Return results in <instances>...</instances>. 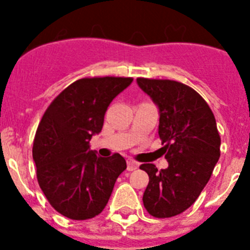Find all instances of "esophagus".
Returning a JSON list of instances; mask_svg holds the SVG:
<instances>
[{
	"label": "esophagus",
	"mask_w": 250,
	"mask_h": 250,
	"mask_svg": "<svg viewBox=\"0 0 250 250\" xmlns=\"http://www.w3.org/2000/svg\"><path fill=\"white\" fill-rule=\"evenodd\" d=\"M138 167H139L138 163H135V161H132V160H127V170H129V171H134V170H136Z\"/></svg>",
	"instance_id": "1"
}]
</instances>
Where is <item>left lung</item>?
<instances>
[{
	"mask_svg": "<svg viewBox=\"0 0 250 250\" xmlns=\"http://www.w3.org/2000/svg\"><path fill=\"white\" fill-rule=\"evenodd\" d=\"M159 110V136L169 167L143 164L149 184L144 207L155 218H170L191 207L220 156V136L210 107L195 90L178 81L136 79Z\"/></svg>",
	"mask_w": 250,
	"mask_h": 250,
	"instance_id": "obj_1",
	"label": "left lung"
}]
</instances>
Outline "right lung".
I'll use <instances>...</instances> for the list:
<instances>
[{"mask_svg": "<svg viewBox=\"0 0 250 250\" xmlns=\"http://www.w3.org/2000/svg\"><path fill=\"white\" fill-rule=\"evenodd\" d=\"M131 77L81 79L67 86L43 114L32 156L37 180L55 210L85 220L104 210L126 161L120 154L98 156L90 140L100 134L111 101Z\"/></svg>", "mask_w": 250, "mask_h": 250, "instance_id": "add662e5", "label": "right lung"}]
</instances>
